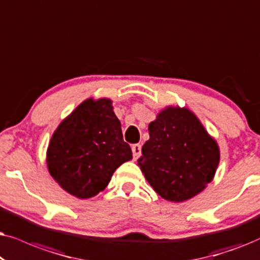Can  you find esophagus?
<instances>
[{
	"label": "esophagus",
	"instance_id": "1",
	"mask_svg": "<svg viewBox=\"0 0 260 260\" xmlns=\"http://www.w3.org/2000/svg\"><path fill=\"white\" fill-rule=\"evenodd\" d=\"M132 152H133L134 159L139 158L140 154H141V145H139V144L133 145V146H132Z\"/></svg>",
	"mask_w": 260,
	"mask_h": 260
}]
</instances>
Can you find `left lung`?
Instances as JSON below:
<instances>
[{
	"label": "left lung",
	"mask_w": 260,
	"mask_h": 260,
	"mask_svg": "<svg viewBox=\"0 0 260 260\" xmlns=\"http://www.w3.org/2000/svg\"><path fill=\"white\" fill-rule=\"evenodd\" d=\"M150 139L138 165L162 199L183 202L213 181L219 165L216 141L186 108L168 107L148 124Z\"/></svg>",
	"instance_id": "left-lung-1"
}]
</instances>
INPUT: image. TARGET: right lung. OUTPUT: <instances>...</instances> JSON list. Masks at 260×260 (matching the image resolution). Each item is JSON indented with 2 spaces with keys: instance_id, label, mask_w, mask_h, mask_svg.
I'll return each instance as SVG.
<instances>
[{
  "instance_id": "right-lung-1",
  "label": "right lung",
  "mask_w": 260,
  "mask_h": 260,
  "mask_svg": "<svg viewBox=\"0 0 260 260\" xmlns=\"http://www.w3.org/2000/svg\"><path fill=\"white\" fill-rule=\"evenodd\" d=\"M132 159L121 123L108 99L82 102L61 121L47 148V168L54 181L78 199L103 191L114 171Z\"/></svg>"
}]
</instances>
